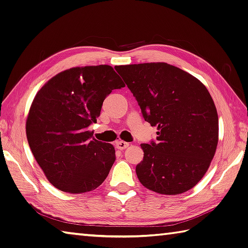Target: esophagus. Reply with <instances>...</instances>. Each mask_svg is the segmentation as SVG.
I'll return each mask as SVG.
<instances>
[{
	"label": "esophagus",
	"mask_w": 248,
	"mask_h": 248,
	"mask_svg": "<svg viewBox=\"0 0 248 248\" xmlns=\"http://www.w3.org/2000/svg\"><path fill=\"white\" fill-rule=\"evenodd\" d=\"M128 146H129V143L125 142V141H122V140H119L115 142V148L119 150H125V149H127Z\"/></svg>",
	"instance_id": "34e87169"
}]
</instances>
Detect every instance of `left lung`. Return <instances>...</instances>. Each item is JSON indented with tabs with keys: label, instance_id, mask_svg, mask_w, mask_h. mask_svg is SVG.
Here are the masks:
<instances>
[{
	"label": "left lung",
	"instance_id": "obj_1",
	"mask_svg": "<svg viewBox=\"0 0 248 248\" xmlns=\"http://www.w3.org/2000/svg\"><path fill=\"white\" fill-rule=\"evenodd\" d=\"M137 99L143 118L157 126L156 141L142 143L136 172L144 187L179 195L203 178L218 143V115L208 89L167 63L114 67Z\"/></svg>",
	"mask_w": 248,
	"mask_h": 248
}]
</instances>
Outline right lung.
<instances>
[{
	"label": "right lung",
	"mask_w": 248,
	"mask_h": 248,
	"mask_svg": "<svg viewBox=\"0 0 248 248\" xmlns=\"http://www.w3.org/2000/svg\"><path fill=\"white\" fill-rule=\"evenodd\" d=\"M124 87L110 65H97L61 72L35 95L25 131L35 159L54 187L83 194L107 178L114 148L92 139L89 126L97 121L112 90Z\"/></svg>",
	"instance_id": "add662e5"
}]
</instances>
